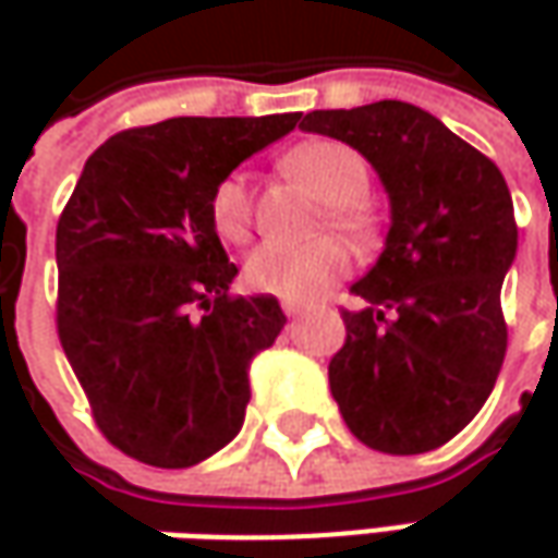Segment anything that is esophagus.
<instances>
[{
	"instance_id": "34e87169",
	"label": "esophagus",
	"mask_w": 558,
	"mask_h": 558,
	"mask_svg": "<svg viewBox=\"0 0 558 558\" xmlns=\"http://www.w3.org/2000/svg\"><path fill=\"white\" fill-rule=\"evenodd\" d=\"M282 311H286V316H301V313L307 311V304L304 301H286L282 298Z\"/></svg>"
}]
</instances>
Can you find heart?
I'll return each mask as SVG.
<instances>
[{"mask_svg": "<svg viewBox=\"0 0 558 558\" xmlns=\"http://www.w3.org/2000/svg\"><path fill=\"white\" fill-rule=\"evenodd\" d=\"M286 167L329 204V223L351 239H366L373 217L366 210L369 163L354 145L341 140H311L291 148ZM210 223L226 242H245L254 226V195L245 173H226L210 192ZM351 269V254L338 239H316L307 245L264 242L245 257L242 279L251 291L286 301H311Z\"/></svg>", "mask_w": 558, "mask_h": 558, "instance_id": "1", "label": "heart"}]
</instances>
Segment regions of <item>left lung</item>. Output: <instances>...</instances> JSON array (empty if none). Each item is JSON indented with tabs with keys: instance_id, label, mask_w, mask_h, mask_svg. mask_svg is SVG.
I'll return each instance as SVG.
<instances>
[{
	"instance_id": "left-lung-1",
	"label": "left lung",
	"mask_w": 558,
	"mask_h": 558,
	"mask_svg": "<svg viewBox=\"0 0 558 558\" xmlns=\"http://www.w3.org/2000/svg\"><path fill=\"white\" fill-rule=\"evenodd\" d=\"M301 130L354 145L391 195L385 251L341 307L329 388L356 440L438 450L484 407L506 356L504 276L519 245L500 167L407 101L311 111Z\"/></svg>"
}]
</instances>
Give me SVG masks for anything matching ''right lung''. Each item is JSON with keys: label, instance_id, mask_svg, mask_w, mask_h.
Wrapping results in <instances>:
<instances>
[{"label": "right lung", "instance_id": "right-lung-1", "mask_svg": "<svg viewBox=\"0 0 558 558\" xmlns=\"http://www.w3.org/2000/svg\"><path fill=\"white\" fill-rule=\"evenodd\" d=\"M301 114L173 118L114 133L58 229L54 329L98 432L120 453L189 469L239 435L247 366L286 326L272 294H232L210 192Z\"/></svg>", "mask_w": 558, "mask_h": 558}]
</instances>
